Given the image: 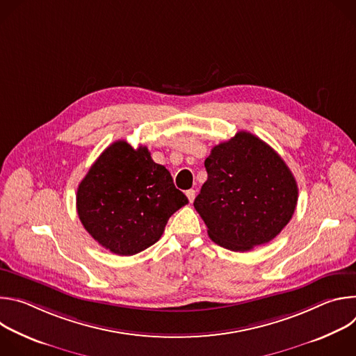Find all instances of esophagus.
I'll return each instance as SVG.
<instances>
[{"label":"esophagus","instance_id":"34e87169","mask_svg":"<svg viewBox=\"0 0 356 356\" xmlns=\"http://www.w3.org/2000/svg\"><path fill=\"white\" fill-rule=\"evenodd\" d=\"M186 195H187L188 201H190V202H193V201H194V197H195V190H193V188L187 190V191H186Z\"/></svg>","mask_w":356,"mask_h":356}]
</instances>
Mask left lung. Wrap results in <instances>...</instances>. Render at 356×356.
<instances>
[{
    "instance_id": "1",
    "label": "left lung",
    "mask_w": 356,
    "mask_h": 356,
    "mask_svg": "<svg viewBox=\"0 0 356 356\" xmlns=\"http://www.w3.org/2000/svg\"><path fill=\"white\" fill-rule=\"evenodd\" d=\"M194 209L209 236L235 252L270 242L291 220L298 188L284 161L258 136L236 132L211 149Z\"/></svg>"
}]
</instances>
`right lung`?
<instances>
[{"instance_id":"right-lung-1","label":"right lung","mask_w":356,"mask_h":356,"mask_svg":"<svg viewBox=\"0 0 356 356\" xmlns=\"http://www.w3.org/2000/svg\"><path fill=\"white\" fill-rule=\"evenodd\" d=\"M77 214L86 231L106 249L131 257L159 241L169 218L187 197L146 146L110 145L77 188Z\"/></svg>"}]
</instances>
